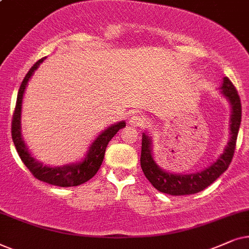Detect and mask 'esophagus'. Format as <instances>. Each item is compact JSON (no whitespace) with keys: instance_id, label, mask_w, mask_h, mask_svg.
<instances>
[{"instance_id":"34e87169","label":"esophagus","mask_w":249,"mask_h":249,"mask_svg":"<svg viewBox=\"0 0 249 249\" xmlns=\"http://www.w3.org/2000/svg\"><path fill=\"white\" fill-rule=\"evenodd\" d=\"M130 124L132 125V126L134 127H140V126H143L144 125V118L142 117L141 115H133L131 116L130 118Z\"/></svg>"}]
</instances>
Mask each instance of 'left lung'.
Instances as JSON below:
<instances>
[{
	"mask_svg": "<svg viewBox=\"0 0 249 249\" xmlns=\"http://www.w3.org/2000/svg\"><path fill=\"white\" fill-rule=\"evenodd\" d=\"M222 92L229 99L232 106V116H231V139L225 148L223 154L220 156L215 163L205 170L197 173L182 175L171 174L159 168L156 165L154 158L151 156L150 139L143 133L142 135V147L140 164L145 178L149 182L157 189L158 191L164 194L173 195V196H183V195L197 194L220 178L223 172L228 170L229 165L232 160L234 150H236L237 137L239 132L241 122V102L238 91L234 88L232 82L228 77H224L222 84Z\"/></svg>",
	"mask_w": 249,
	"mask_h": 249,
	"instance_id": "1",
	"label": "left lung"
}]
</instances>
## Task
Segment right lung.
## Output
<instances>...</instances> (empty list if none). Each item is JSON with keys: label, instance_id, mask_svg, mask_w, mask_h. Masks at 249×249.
Wrapping results in <instances>:
<instances>
[{"label": "right lung", "instance_id": "right-lung-1", "mask_svg": "<svg viewBox=\"0 0 249 249\" xmlns=\"http://www.w3.org/2000/svg\"><path fill=\"white\" fill-rule=\"evenodd\" d=\"M45 58L39 59L36 61L32 68L29 69L25 78L22 79L20 88H19L18 97H17V102L15 111L12 115V123H11V135L13 143L18 152L19 157L22 160V163L26 165L29 172L33 174V177L37 178L39 181L45 182V183L57 185V187H76V185L83 184L88 182L97 174L99 168H100L102 160L105 157V151L107 148L108 142L111 140L112 137L121 130L125 127V123L121 122L116 125H112L111 127H108L107 130L99 135L95 139V141L92 143L89 150V154L85 159L81 163L75 165H68L64 167H48L43 166L38 161H36L28 152V149L26 148L21 139L20 133V114H21V101L22 95H24L26 85L31 78L33 72L36 68L38 67L39 64L44 60Z\"/></svg>", "mask_w": 249, "mask_h": 249}]
</instances>
